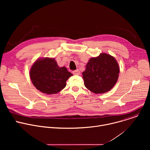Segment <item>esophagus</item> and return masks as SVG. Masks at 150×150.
Segmentation results:
<instances>
[{
    "instance_id": "1",
    "label": "esophagus",
    "mask_w": 150,
    "mask_h": 150,
    "mask_svg": "<svg viewBox=\"0 0 150 150\" xmlns=\"http://www.w3.org/2000/svg\"><path fill=\"white\" fill-rule=\"evenodd\" d=\"M72 74H74V75H80V71H79V70H78V69H76V70H75V71H72Z\"/></svg>"
}]
</instances>
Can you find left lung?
I'll use <instances>...</instances> for the list:
<instances>
[{
  "label": "left lung",
  "instance_id": "8db88e82",
  "mask_svg": "<svg viewBox=\"0 0 150 150\" xmlns=\"http://www.w3.org/2000/svg\"><path fill=\"white\" fill-rule=\"evenodd\" d=\"M119 74L116 60L112 56L101 53L91 58L82 72L85 87L96 94L110 91L116 84Z\"/></svg>",
  "mask_w": 150,
  "mask_h": 150
}]
</instances>
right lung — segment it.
I'll return each instance as SVG.
<instances>
[{"label":"right lung","mask_w":150,"mask_h":150,"mask_svg":"<svg viewBox=\"0 0 150 150\" xmlns=\"http://www.w3.org/2000/svg\"><path fill=\"white\" fill-rule=\"evenodd\" d=\"M30 78L35 87L47 94H56L66 87V81L72 76L65 67L60 68L54 59L37 60L32 66Z\"/></svg>","instance_id":"add662e5"}]
</instances>
